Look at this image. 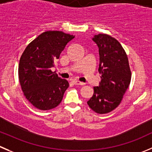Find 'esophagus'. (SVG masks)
I'll return each mask as SVG.
<instances>
[{
  "mask_svg": "<svg viewBox=\"0 0 152 152\" xmlns=\"http://www.w3.org/2000/svg\"><path fill=\"white\" fill-rule=\"evenodd\" d=\"M73 84L76 85H85V83H84V82H81L78 80H73Z\"/></svg>",
  "mask_w": 152,
  "mask_h": 152,
  "instance_id": "34e87169",
  "label": "esophagus"
}]
</instances>
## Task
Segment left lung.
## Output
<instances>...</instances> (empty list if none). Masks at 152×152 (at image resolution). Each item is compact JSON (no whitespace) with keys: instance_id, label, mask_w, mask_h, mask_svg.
I'll list each match as a JSON object with an SVG mask.
<instances>
[{"instance_id":"8db88e82","label":"left lung","mask_w":152,"mask_h":152,"mask_svg":"<svg viewBox=\"0 0 152 152\" xmlns=\"http://www.w3.org/2000/svg\"><path fill=\"white\" fill-rule=\"evenodd\" d=\"M92 40L99 48L101 82L94 87L88 104L96 113L112 111L121 102L132 79L128 56L120 42L106 34L95 35Z\"/></svg>"}]
</instances>
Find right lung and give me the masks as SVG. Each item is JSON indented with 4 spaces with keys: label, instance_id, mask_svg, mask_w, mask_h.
Here are the masks:
<instances>
[{
    "label": "right lung",
    "instance_id": "obj_1",
    "mask_svg": "<svg viewBox=\"0 0 152 152\" xmlns=\"http://www.w3.org/2000/svg\"><path fill=\"white\" fill-rule=\"evenodd\" d=\"M74 37L61 31H47L30 42L21 55L19 82L26 99L36 108L50 110L61 103L69 83L51 67Z\"/></svg>",
    "mask_w": 152,
    "mask_h": 152
}]
</instances>
